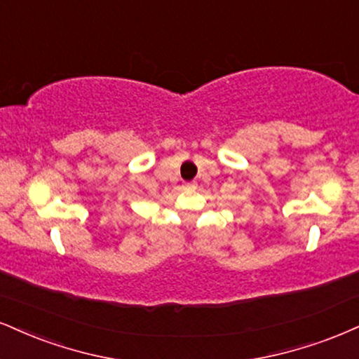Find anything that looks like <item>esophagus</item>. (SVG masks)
Listing matches in <instances>:
<instances>
[{"instance_id":"1","label":"esophagus","mask_w":359,"mask_h":359,"mask_svg":"<svg viewBox=\"0 0 359 359\" xmlns=\"http://www.w3.org/2000/svg\"><path fill=\"white\" fill-rule=\"evenodd\" d=\"M183 188L184 189H196V184H194V183H187Z\"/></svg>"}]
</instances>
